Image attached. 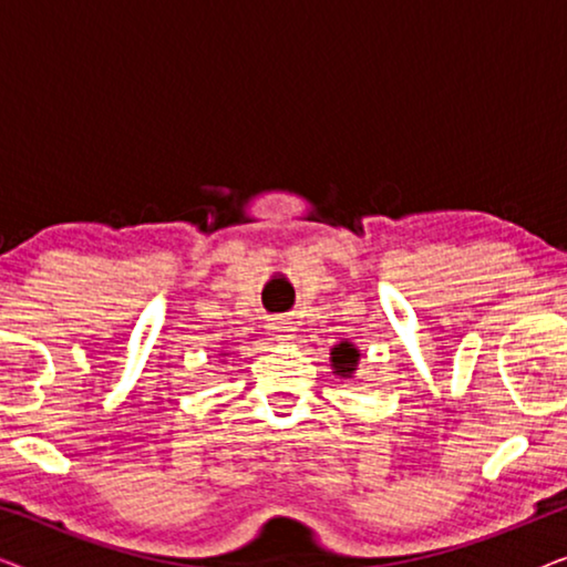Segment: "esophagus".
Segmentation results:
<instances>
[{"label": "esophagus", "mask_w": 567, "mask_h": 567, "mask_svg": "<svg viewBox=\"0 0 567 567\" xmlns=\"http://www.w3.org/2000/svg\"><path fill=\"white\" fill-rule=\"evenodd\" d=\"M268 330L276 340H289L297 328H293V322L289 320V317H274V320L268 322Z\"/></svg>", "instance_id": "obj_1"}]
</instances>
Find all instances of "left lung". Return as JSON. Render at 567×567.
<instances>
[{
    "label": "left lung",
    "mask_w": 567,
    "mask_h": 567,
    "mask_svg": "<svg viewBox=\"0 0 567 567\" xmlns=\"http://www.w3.org/2000/svg\"><path fill=\"white\" fill-rule=\"evenodd\" d=\"M359 361H361V351L351 343V340L343 338L340 343L330 348L332 374L340 379H351L355 374V369H359Z\"/></svg>",
    "instance_id": "left-lung-1"
}]
</instances>
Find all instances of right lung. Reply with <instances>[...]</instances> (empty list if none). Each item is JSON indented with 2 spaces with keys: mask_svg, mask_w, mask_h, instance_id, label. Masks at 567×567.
Returning <instances> with one entry per match:
<instances>
[{
  "mask_svg": "<svg viewBox=\"0 0 567 567\" xmlns=\"http://www.w3.org/2000/svg\"><path fill=\"white\" fill-rule=\"evenodd\" d=\"M221 355H227V353H221Z\"/></svg>",
  "mask_w": 567,
  "mask_h": 567,
  "instance_id": "obj_1",
  "label": "right lung"
}]
</instances>
